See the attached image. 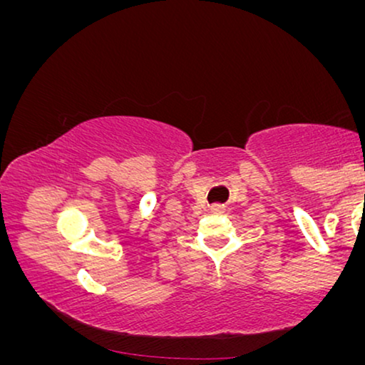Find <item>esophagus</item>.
Segmentation results:
<instances>
[{
	"instance_id": "obj_1",
	"label": "esophagus",
	"mask_w": 365,
	"mask_h": 365,
	"mask_svg": "<svg viewBox=\"0 0 365 365\" xmlns=\"http://www.w3.org/2000/svg\"><path fill=\"white\" fill-rule=\"evenodd\" d=\"M213 210H215V212H222L223 207H222V205H213Z\"/></svg>"
}]
</instances>
